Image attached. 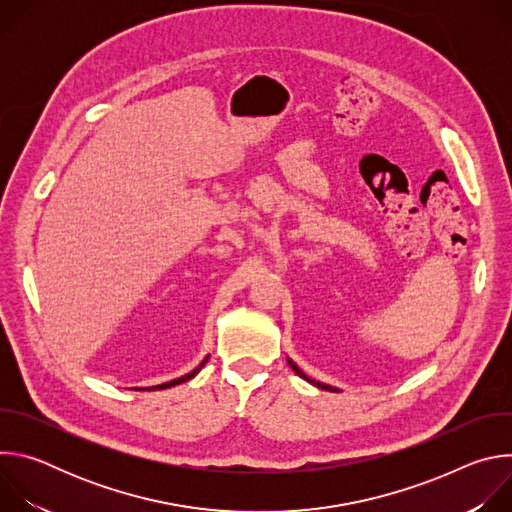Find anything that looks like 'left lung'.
I'll list each match as a JSON object with an SVG mask.
<instances>
[{"mask_svg": "<svg viewBox=\"0 0 512 512\" xmlns=\"http://www.w3.org/2000/svg\"><path fill=\"white\" fill-rule=\"evenodd\" d=\"M287 362H289V367H291V369H294V373H296L298 377H302L304 381L312 383L314 387H318V389H322V391H332V393H338V389H336V387H330V385H324V383H316V381H312L310 377H306V373H302V371L298 369V364H296L294 360H291V358H287Z\"/></svg>", "mask_w": 512, "mask_h": 512, "instance_id": "8db88e82", "label": "left lung"}]
</instances>
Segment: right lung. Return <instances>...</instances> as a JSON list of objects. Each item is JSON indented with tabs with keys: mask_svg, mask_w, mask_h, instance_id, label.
<instances>
[{
	"mask_svg": "<svg viewBox=\"0 0 512 512\" xmlns=\"http://www.w3.org/2000/svg\"><path fill=\"white\" fill-rule=\"evenodd\" d=\"M206 360H208V356L198 364V367L192 371V373H188V375H184V377H178V379H174V381H170V383H164V385H156V387H137L135 391H162V389H170V387H176V385H180V383H186V381H190V379H194L198 373H200V369L204 367L206 364Z\"/></svg>",
	"mask_w": 512,
	"mask_h": 512,
	"instance_id": "right-lung-1",
	"label": "right lung"
}]
</instances>
